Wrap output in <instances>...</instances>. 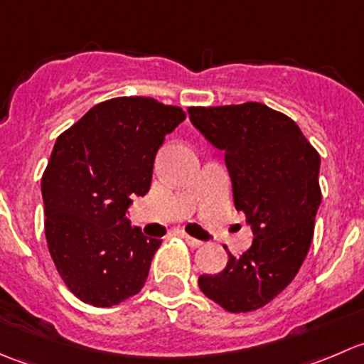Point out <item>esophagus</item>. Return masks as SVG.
Masks as SVG:
<instances>
[{"label": "esophagus", "mask_w": 364, "mask_h": 364, "mask_svg": "<svg viewBox=\"0 0 364 364\" xmlns=\"http://www.w3.org/2000/svg\"><path fill=\"white\" fill-rule=\"evenodd\" d=\"M181 237L186 241V243H188L190 248H199L200 245H203V241H199V240H196V237L188 236V234H186V232H181Z\"/></svg>", "instance_id": "esophagus-1"}]
</instances>
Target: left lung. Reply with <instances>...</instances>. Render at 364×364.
<instances>
[{"label":"left lung","mask_w":364,"mask_h":364,"mask_svg":"<svg viewBox=\"0 0 364 364\" xmlns=\"http://www.w3.org/2000/svg\"><path fill=\"white\" fill-rule=\"evenodd\" d=\"M193 127L225 155L234 205L252 225L253 243L229 253L216 274L199 277L205 297L232 314L274 299L297 274L321 205V156L285 114L259 102L190 107Z\"/></svg>","instance_id":"obj_1"}]
</instances>
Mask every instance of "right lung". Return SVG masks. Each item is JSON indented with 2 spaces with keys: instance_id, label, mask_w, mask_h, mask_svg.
Instances as JSON below:
<instances>
[{
  "instance_id": "1",
  "label": "right lung",
  "mask_w": 364,
  "mask_h": 364,
  "mask_svg": "<svg viewBox=\"0 0 364 364\" xmlns=\"http://www.w3.org/2000/svg\"><path fill=\"white\" fill-rule=\"evenodd\" d=\"M186 114L148 97L95 105L58 137L42 176L46 237L65 285L91 306L135 296L160 240L127 218L130 196H146L165 135Z\"/></svg>"
}]
</instances>
